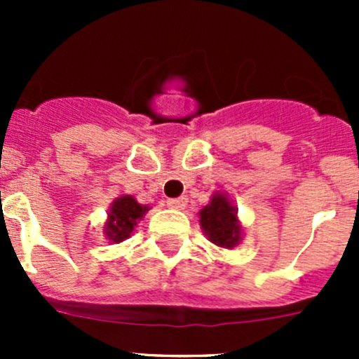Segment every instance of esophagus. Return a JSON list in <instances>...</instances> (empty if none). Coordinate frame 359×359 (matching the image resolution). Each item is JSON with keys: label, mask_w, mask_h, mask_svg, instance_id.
Wrapping results in <instances>:
<instances>
[{"label": "esophagus", "mask_w": 359, "mask_h": 359, "mask_svg": "<svg viewBox=\"0 0 359 359\" xmlns=\"http://www.w3.org/2000/svg\"><path fill=\"white\" fill-rule=\"evenodd\" d=\"M187 203V198H172V200H166V205L170 206V208L173 210H182L184 206H186Z\"/></svg>", "instance_id": "esophagus-1"}]
</instances>
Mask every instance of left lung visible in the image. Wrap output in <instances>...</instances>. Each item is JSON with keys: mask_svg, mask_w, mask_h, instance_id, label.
I'll use <instances>...</instances> for the list:
<instances>
[{"mask_svg": "<svg viewBox=\"0 0 359 359\" xmlns=\"http://www.w3.org/2000/svg\"><path fill=\"white\" fill-rule=\"evenodd\" d=\"M200 224L212 243L222 248L236 247L240 241V226L236 220V208L224 194H213L210 205L200 212Z\"/></svg>", "mask_w": 359, "mask_h": 359, "instance_id": "1", "label": "left lung"}]
</instances>
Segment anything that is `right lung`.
Listing matches in <instances>:
<instances>
[{
  "label": "right lung",
  "instance_id": "obj_1",
  "mask_svg": "<svg viewBox=\"0 0 359 359\" xmlns=\"http://www.w3.org/2000/svg\"><path fill=\"white\" fill-rule=\"evenodd\" d=\"M147 206L139 205L132 196L118 198L111 206L109 220L106 224V234L111 241L119 243L126 240L133 227L137 226V220L147 212Z\"/></svg>",
  "mask_w": 359,
  "mask_h": 359
}]
</instances>
